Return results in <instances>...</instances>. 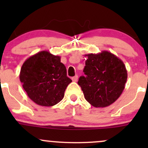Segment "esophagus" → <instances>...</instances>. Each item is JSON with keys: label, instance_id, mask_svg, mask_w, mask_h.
<instances>
[{"label": "esophagus", "instance_id": "34e87169", "mask_svg": "<svg viewBox=\"0 0 148 148\" xmlns=\"http://www.w3.org/2000/svg\"><path fill=\"white\" fill-rule=\"evenodd\" d=\"M72 80L73 81H74V82H76V81H77V80H78V76L77 75L74 76V77L72 78Z\"/></svg>", "mask_w": 148, "mask_h": 148}]
</instances>
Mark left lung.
I'll list each match as a JSON object with an SVG mask.
<instances>
[{
  "label": "left lung",
  "instance_id": "obj_1",
  "mask_svg": "<svg viewBox=\"0 0 148 148\" xmlns=\"http://www.w3.org/2000/svg\"><path fill=\"white\" fill-rule=\"evenodd\" d=\"M85 56L88 58L84 69L86 76H81L78 81L85 99L96 108L110 106L125 89L127 79L125 64L107 51Z\"/></svg>",
  "mask_w": 148,
  "mask_h": 148
}]
</instances>
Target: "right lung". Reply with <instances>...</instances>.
<instances>
[{
    "label": "right lung",
    "instance_id": "add662e5",
    "mask_svg": "<svg viewBox=\"0 0 148 148\" xmlns=\"http://www.w3.org/2000/svg\"><path fill=\"white\" fill-rule=\"evenodd\" d=\"M20 81L28 97L37 104L52 106L63 99L72 80L67 76L60 57L42 51L26 59L19 74Z\"/></svg>",
    "mask_w": 148,
    "mask_h": 148
}]
</instances>
